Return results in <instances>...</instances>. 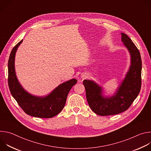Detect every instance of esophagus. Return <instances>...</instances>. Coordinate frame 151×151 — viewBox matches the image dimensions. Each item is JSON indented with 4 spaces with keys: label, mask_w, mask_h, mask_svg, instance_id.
I'll use <instances>...</instances> for the list:
<instances>
[{
    "label": "esophagus",
    "mask_w": 151,
    "mask_h": 151,
    "mask_svg": "<svg viewBox=\"0 0 151 151\" xmlns=\"http://www.w3.org/2000/svg\"><path fill=\"white\" fill-rule=\"evenodd\" d=\"M81 77H82V78H85L87 77V75H86L85 73V74H82V75H81Z\"/></svg>",
    "instance_id": "1"
}]
</instances>
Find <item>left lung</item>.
Wrapping results in <instances>:
<instances>
[{"instance_id": "1", "label": "left lung", "mask_w": 151, "mask_h": 151, "mask_svg": "<svg viewBox=\"0 0 151 151\" xmlns=\"http://www.w3.org/2000/svg\"><path fill=\"white\" fill-rule=\"evenodd\" d=\"M121 40L131 56V65L116 93L111 97H104L102 88L95 82L84 80L86 97L91 109L100 116L112 115L127 110L139 95L142 83L140 54L132 39L121 33Z\"/></svg>"}]
</instances>
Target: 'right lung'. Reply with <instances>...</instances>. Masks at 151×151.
Returning a JSON list of instances; mask_svg holds the SVG:
<instances>
[{
	"mask_svg": "<svg viewBox=\"0 0 151 151\" xmlns=\"http://www.w3.org/2000/svg\"><path fill=\"white\" fill-rule=\"evenodd\" d=\"M21 40L13 48L8 60V85L13 97L29 115L42 118H52L58 114L66 104L70 89L77 82L75 79L64 82L45 97H36L27 93L19 84L15 72V52Z\"/></svg>",
	"mask_w": 151,
	"mask_h": 151,
	"instance_id": "obj_1",
	"label": "right lung"
}]
</instances>
